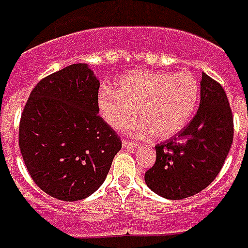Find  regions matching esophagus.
Instances as JSON below:
<instances>
[{"instance_id": "esophagus-1", "label": "esophagus", "mask_w": 248, "mask_h": 248, "mask_svg": "<svg viewBox=\"0 0 248 248\" xmlns=\"http://www.w3.org/2000/svg\"><path fill=\"white\" fill-rule=\"evenodd\" d=\"M122 147L127 148V150H134L135 147H138V144H137V143L129 142V140H124V142H122Z\"/></svg>"}]
</instances>
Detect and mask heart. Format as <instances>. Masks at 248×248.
<instances>
[{"label":"heart","mask_w":248,"mask_h":248,"mask_svg":"<svg viewBox=\"0 0 248 248\" xmlns=\"http://www.w3.org/2000/svg\"><path fill=\"white\" fill-rule=\"evenodd\" d=\"M199 98V81L190 72L135 71L119 78L115 91L101 88L97 106L114 130L124 129L138 108L142 119L131 134L144 137L154 133L157 139H168L188 124Z\"/></svg>","instance_id":"1"}]
</instances>
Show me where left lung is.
<instances>
[{"label":"left lung","mask_w":248,"mask_h":248,"mask_svg":"<svg viewBox=\"0 0 248 248\" xmlns=\"http://www.w3.org/2000/svg\"><path fill=\"white\" fill-rule=\"evenodd\" d=\"M197 113L175 138L157 144L156 161L144 181L152 192L168 200L197 194L212 183L230 151L232 114L223 88L202 73Z\"/></svg>","instance_id":"obj_1"}]
</instances>
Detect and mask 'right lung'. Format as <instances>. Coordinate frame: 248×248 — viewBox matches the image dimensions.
<instances>
[{
	"instance_id": "right-lung-1",
	"label": "right lung",
	"mask_w": 248,
	"mask_h": 248,
	"mask_svg": "<svg viewBox=\"0 0 248 248\" xmlns=\"http://www.w3.org/2000/svg\"><path fill=\"white\" fill-rule=\"evenodd\" d=\"M100 81L88 64H72L40 80L19 124V148L31 179L62 201L93 194L122 147L98 115Z\"/></svg>"
}]
</instances>
